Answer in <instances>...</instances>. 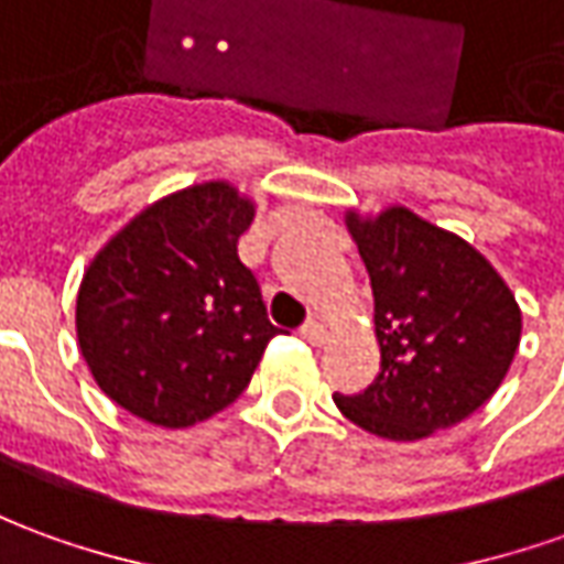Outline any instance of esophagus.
<instances>
[{
  "label": "esophagus",
  "mask_w": 564,
  "mask_h": 564,
  "mask_svg": "<svg viewBox=\"0 0 564 564\" xmlns=\"http://www.w3.org/2000/svg\"><path fill=\"white\" fill-rule=\"evenodd\" d=\"M302 339H305V343H312V346H321V343H327V336H330V333H327V327H324V324H321V321H317V317H308V321H305V324H302Z\"/></svg>",
  "instance_id": "34e87169"
}]
</instances>
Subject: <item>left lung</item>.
Masks as SVG:
<instances>
[{"label":"left lung","mask_w":564,"mask_h":564,"mask_svg":"<svg viewBox=\"0 0 564 564\" xmlns=\"http://www.w3.org/2000/svg\"><path fill=\"white\" fill-rule=\"evenodd\" d=\"M370 290L377 379L333 394L355 426L416 442L457 426L491 398L522 339V308L494 265L457 234L408 206L346 213Z\"/></svg>","instance_id":"obj_1"}]
</instances>
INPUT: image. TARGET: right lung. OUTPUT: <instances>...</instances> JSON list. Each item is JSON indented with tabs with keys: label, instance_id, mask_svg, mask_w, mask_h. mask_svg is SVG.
<instances>
[{
	"label": "right lung",
	"instance_id": "obj_1",
	"mask_svg": "<svg viewBox=\"0 0 564 564\" xmlns=\"http://www.w3.org/2000/svg\"><path fill=\"white\" fill-rule=\"evenodd\" d=\"M256 203L203 182L151 203L91 259L76 339L98 389L144 423L187 429L250 386L278 327L237 240Z\"/></svg>",
	"mask_w": 564,
	"mask_h": 564
}]
</instances>
